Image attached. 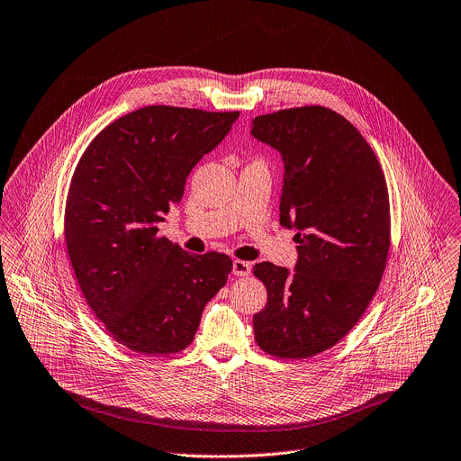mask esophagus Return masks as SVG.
<instances>
[{
	"instance_id": "esophagus-1",
	"label": "esophagus",
	"mask_w": 461,
	"mask_h": 461,
	"mask_svg": "<svg viewBox=\"0 0 461 461\" xmlns=\"http://www.w3.org/2000/svg\"><path fill=\"white\" fill-rule=\"evenodd\" d=\"M251 274V267H249V262H246V260H233V276H237V277H246V276H249Z\"/></svg>"
}]
</instances>
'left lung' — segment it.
Returning <instances> with one entry per match:
<instances>
[{"label": "left lung", "instance_id": "1", "mask_svg": "<svg viewBox=\"0 0 461 461\" xmlns=\"http://www.w3.org/2000/svg\"><path fill=\"white\" fill-rule=\"evenodd\" d=\"M251 135L285 160L281 224L295 228V274L258 262L268 292L253 315L262 352L313 357L339 343L370 304L390 249V203L381 164L359 131L322 105L253 118Z\"/></svg>", "mask_w": 461, "mask_h": 461}]
</instances>
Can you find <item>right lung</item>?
I'll return each mask as SVG.
<instances>
[{"mask_svg":"<svg viewBox=\"0 0 461 461\" xmlns=\"http://www.w3.org/2000/svg\"><path fill=\"white\" fill-rule=\"evenodd\" d=\"M237 116L142 107L102 129L77 164L65 201V246L89 308L129 350L169 356L187 348L206 303L228 281V255H189L158 235V222Z\"/></svg>","mask_w":461,"mask_h":461,"instance_id":"add662e5","label":"right lung"}]
</instances>
